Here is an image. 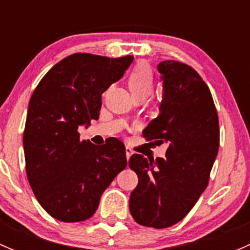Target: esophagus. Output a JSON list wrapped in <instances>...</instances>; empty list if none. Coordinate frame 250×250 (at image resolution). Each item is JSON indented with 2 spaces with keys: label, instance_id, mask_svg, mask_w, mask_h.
<instances>
[{
  "label": "esophagus",
  "instance_id": "34e87169",
  "mask_svg": "<svg viewBox=\"0 0 250 250\" xmlns=\"http://www.w3.org/2000/svg\"><path fill=\"white\" fill-rule=\"evenodd\" d=\"M133 155V150L129 147V146H125V157H127V160H129L130 156Z\"/></svg>",
  "mask_w": 250,
  "mask_h": 250
}]
</instances>
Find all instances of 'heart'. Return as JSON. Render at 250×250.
<instances>
[{
	"label": "heart",
	"instance_id": "heart-1",
	"mask_svg": "<svg viewBox=\"0 0 250 250\" xmlns=\"http://www.w3.org/2000/svg\"><path fill=\"white\" fill-rule=\"evenodd\" d=\"M153 83H155L153 74L146 64H138L130 71L128 77V85L133 98H146L150 95L153 90Z\"/></svg>",
	"mask_w": 250,
	"mask_h": 250
}]
</instances>
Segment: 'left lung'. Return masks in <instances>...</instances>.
I'll return each mask as SVG.
<instances>
[{"instance_id":"1","label":"left lung","mask_w":250,"mask_h":250,"mask_svg":"<svg viewBox=\"0 0 250 250\" xmlns=\"http://www.w3.org/2000/svg\"><path fill=\"white\" fill-rule=\"evenodd\" d=\"M157 69L163 81L161 112L143 135L168 148L163 158L130 157L139 183L129 210L140 225L165 229L183 220L208 185L219 150V120L208 85L192 67L166 60Z\"/></svg>"}]
</instances>
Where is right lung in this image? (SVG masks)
<instances>
[{
    "label": "right lung",
    "instance_id": "right-lung-1",
    "mask_svg": "<svg viewBox=\"0 0 250 250\" xmlns=\"http://www.w3.org/2000/svg\"><path fill=\"white\" fill-rule=\"evenodd\" d=\"M134 58L76 53L55 64L32 93L24 153L30 186L57 220L89 219L103 192L127 167L122 141L81 140L78 127L99 118L102 94L125 75Z\"/></svg>",
    "mask_w": 250,
    "mask_h": 250
}]
</instances>
